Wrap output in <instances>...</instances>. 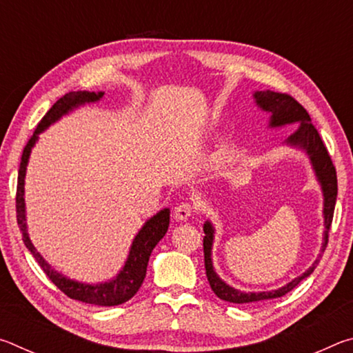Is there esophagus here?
Returning <instances> with one entry per match:
<instances>
[{"mask_svg":"<svg viewBox=\"0 0 353 353\" xmlns=\"http://www.w3.org/2000/svg\"><path fill=\"white\" fill-rule=\"evenodd\" d=\"M193 214V205L190 202H182L174 208V218L177 221H187Z\"/></svg>","mask_w":353,"mask_h":353,"instance_id":"obj_1","label":"esophagus"}]
</instances>
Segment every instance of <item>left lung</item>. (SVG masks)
I'll return each mask as SVG.
<instances>
[{
    "label": "left lung",
    "instance_id": "left-lung-1",
    "mask_svg": "<svg viewBox=\"0 0 353 353\" xmlns=\"http://www.w3.org/2000/svg\"><path fill=\"white\" fill-rule=\"evenodd\" d=\"M254 103L260 110L266 112L270 115V128L277 129L288 126V124H299V128L294 134H291L288 139L285 140L283 145L301 149L305 152L310 159L312 168L314 171L316 181L321 185L322 198H324V204H322V214H324V243L321 246V254L318 259L313 261V265L308 270L296 279H292L283 286L272 291H259V292H244L234 288V286L227 285L223 279H221L213 268V259H212V249H213V240H214V227L212 221H205L204 223V261H205V272L208 283H210L214 294L223 301L232 302V303H250V302H260V301H270V299L282 297L286 292H290L292 288L307 279L310 274L314 271L318 263L322 256V252L325 250L327 241H328V230H330L334 204H336V194H338V181H336V171L332 163L330 155L327 152V148L322 143L318 130L312 124V118H310L308 112L297 103L294 98L285 93H276L271 90L263 92H254Z\"/></svg>",
    "mask_w": 353,
    "mask_h": 353
}]
</instances>
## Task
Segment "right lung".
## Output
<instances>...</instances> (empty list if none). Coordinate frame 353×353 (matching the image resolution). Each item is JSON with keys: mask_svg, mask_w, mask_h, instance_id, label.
Here are the masks:
<instances>
[{"mask_svg": "<svg viewBox=\"0 0 353 353\" xmlns=\"http://www.w3.org/2000/svg\"><path fill=\"white\" fill-rule=\"evenodd\" d=\"M104 92H70L62 97L57 103L48 110L46 115L41 118L39 123L37 130H35L31 140L28 141L25 146V151L21 155L20 162V171H19V185H17V223L23 234V243L28 248L29 252L40 265L41 270L46 274L52 283H54L59 290L65 292L68 297L74 299V301H81L85 303H92V305L98 307H112L119 305V303L128 302L132 299L137 291L140 290L143 280L146 277V268L149 256L157 243L165 236L166 230L170 225V208H162L154 216L149 218L145 224H143L139 234L135 235L132 244H130L129 255L124 266L121 268L115 277L107 280V282L101 283H82L77 280L70 279L63 276L54 268H51L43 256L31 241L28 234V223H26V204H25V177L26 170L29 163V157H31L32 148L35 143L39 141V135L46 130L51 124L59 121L62 117L68 115L70 112L85 104H93L103 99Z\"/></svg>", "mask_w": 353, "mask_h": 353, "instance_id": "1", "label": "right lung"}]
</instances>
